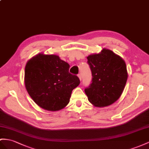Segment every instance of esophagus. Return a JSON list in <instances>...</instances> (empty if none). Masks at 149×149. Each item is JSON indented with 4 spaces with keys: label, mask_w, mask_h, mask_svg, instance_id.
<instances>
[{
    "label": "esophagus",
    "mask_w": 149,
    "mask_h": 149,
    "mask_svg": "<svg viewBox=\"0 0 149 149\" xmlns=\"http://www.w3.org/2000/svg\"><path fill=\"white\" fill-rule=\"evenodd\" d=\"M78 77H79V79H80V81H82V75H81V74H78Z\"/></svg>",
    "instance_id": "obj_1"
}]
</instances>
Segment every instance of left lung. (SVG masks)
I'll return each instance as SVG.
<instances>
[{
  "mask_svg": "<svg viewBox=\"0 0 149 149\" xmlns=\"http://www.w3.org/2000/svg\"><path fill=\"white\" fill-rule=\"evenodd\" d=\"M87 58L93 77L84 89L88 100L97 107L113 104L120 97L127 81L125 61L108 49Z\"/></svg>",
  "mask_w": 149,
  "mask_h": 149,
  "instance_id": "1",
  "label": "left lung"
}]
</instances>
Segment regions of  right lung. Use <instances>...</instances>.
<instances>
[{
    "mask_svg": "<svg viewBox=\"0 0 149 149\" xmlns=\"http://www.w3.org/2000/svg\"><path fill=\"white\" fill-rule=\"evenodd\" d=\"M69 64L55 55L40 54L26 63L24 82L33 101L48 111H58L70 101L72 91L80 84L69 72Z\"/></svg>",
    "mask_w": 149,
    "mask_h": 149,
    "instance_id": "obj_1",
    "label": "right lung"
}]
</instances>
